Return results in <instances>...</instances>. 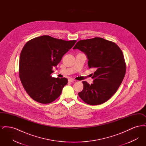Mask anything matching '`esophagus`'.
Listing matches in <instances>:
<instances>
[{
    "label": "esophagus",
    "mask_w": 146,
    "mask_h": 146,
    "mask_svg": "<svg viewBox=\"0 0 146 146\" xmlns=\"http://www.w3.org/2000/svg\"><path fill=\"white\" fill-rule=\"evenodd\" d=\"M76 80H74V79H72V78H70L68 79V82H76Z\"/></svg>",
    "instance_id": "1"
}]
</instances>
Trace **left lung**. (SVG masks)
Masks as SVG:
<instances>
[{"instance_id":"1","label":"left lung","mask_w":146,"mask_h":146,"mask_svg":"<svg viewBox=\"0 0 146 146\" xmlns=\"http://www.w3.org/2000/svg\"><path fill=\"white\" fill-rule=\"evenodd\" d=\"M76 49L87 56L89 67L96 70L92 74L93 83L83 81L78 95L87 104H102L116 92L125 76L123 52L114 42L98 37L79 40L73 48Z\"/></svg>"}]
</instances>
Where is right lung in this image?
Masks as SVG:
<instances>
[{
    "label": "right lung",
    "instance_id": "add662e5",
    "mask_svg": "<svg viewBox=\"0 0 146 146\" xmlns=\"http://www.w3.org/2000/svg\"><path fill=\"white\" fill-rule=\"evenodd\" d=\"M76 42L42 35L25 45L20 54L19 76L25 90L33 100L46 104L60 96L68 80L52 78L51 74L53 67L60 62Z\"/></svg>",
    "mask_w": 146,
    "mask_h": 146
}]
</instances>
